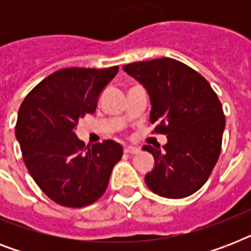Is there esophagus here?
Masks as SVG:
<instances>
[{
	"label": "esophagus",
	"mask_w": 251,
	"mask_h": 251,
	"mask_svg": "<svg viewBox=\"0 0 251 251\" xmlns=\"http://www.w3.org/2000/svg\"><path fill=\"white\" fill-rule=\"evenodd\" d=\"M124 151L126 153H138L139 152V149L138 147H133V146H125L124 147Z\"/></svg>",
	"instance_id": "esophagus-1"
}]
</instances>
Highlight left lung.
<instances>
[{
  "mask_svg": "<svg viewBox=\"0 0 251 251\" xmlns=\"http://www.w3.org/2000/svg\"><path fill=\"white\" fill-rule=\"evenodd\" d=\"M124 70L146 87L153 131L168 138L163 151L143 146L155 157V168L145 178L147 186L164 198L194 194L222 151L226 117L218 95L198 72L168 57L133 62Z\"/></svg>",
  "mask_w": 251,
  "mask_h": 251,
  "instance_id": "8db88e82",
  "label": "left lung"
}]
</instances>
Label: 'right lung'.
Returning <instances> with one entry per match:
<instances>
[{
	"label": "right lung",
	"mask_w": 251,
	"mask_h": 251,
	"mask_svg": "<svg viewBox=\"0 0 251 251\" xmlns=\"http://www.w3.org/2000/svg\"><path fill=\"white\" fill-rule=\"evenodd\" d=\"M117 73L118 66L62 69L33 87L22 102L15 135L23 160L57 204L80 208L96 202L122 157L117 142L86 146L74 133L79 118L96 110L99 95Z\"/></svg>",
	"instance_id": "right-lung-1"
}]
</instances>
